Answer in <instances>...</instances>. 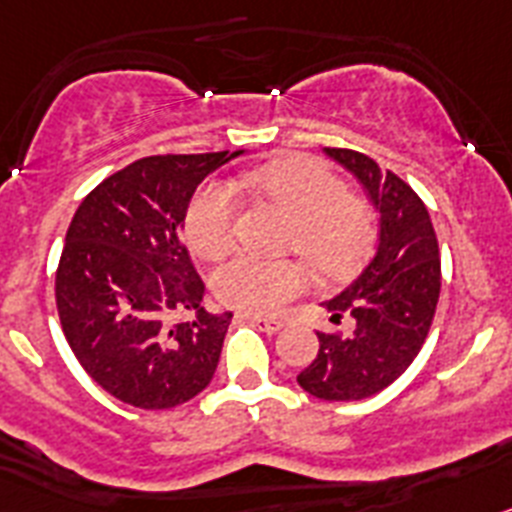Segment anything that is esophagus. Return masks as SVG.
Listing matches in <instances>:
<instances>
[{
    "mask_svg": "<svg viewBox=\"0 0 512 512\" xmlns=\"http://www.w3.org/2000/svg\"><path fill=\"white\" fill-rule=\"evenodd\" d=\"M245 319L252 321V324H255L260 331H265V334H278V331L285 326L280 319H265V316H255V313H245Z\"/></svg>",
    "mask_w": 512,
    "mask_h": 512,
    "instance_id": "obj_1",
    "label": "esophagus"
}]
</instances>
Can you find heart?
Masks as SVG:
<instances>
[{"mask_svg":"<svg viewBox=\"0 0 512 512\" xmlns=\"http://www.w3.org/2000/svg\"><path fill=\"white\" fill-rule=\"evenodd\" d=\"M270 204L290 216L285 234L319 273L344 275L365 260L375 242V216L362 199L344 191L334 170L308 155H288L245 178ZM237 193L227 181L196 191L186 211L188 245L201 257H219L234 237ZM216 298L245 313H275L303 288L296 260H270L239 252L211 278Z\"/></svg>","mask_w":512,"mask_h":512,"instance_id":"1","label":"heart"}]
</instances>
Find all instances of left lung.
<instances>
[{"instance_id": "left-lung-1", "label": "left lung", "mask_w": 512, "mask_h": 512, "mask_svg": "<svg viewBox=\"0 0 512 512\" xmlns=\"http://www.w3.org/2000/svg\"><path fill=\"white\" fill-rule=\"evenodd\" d=\"M365 188L380 216L377 252L365 270L321 306L339 321L354 319L349 336L319 334V354L298 385L321 400H362L398 380L426 342L441 290L434 224L418 193L372 158L324 147Z\"/></svg>"}]
</instances>
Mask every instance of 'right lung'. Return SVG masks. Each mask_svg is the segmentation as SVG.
<instances>
[{
	"instance_id": "obj_1",
	"label": "right lung",
	"mask_w": 512,
	"mask_h": 512,
	"mask_svg": "<svg viewBox=\"0 0 512 512\" xmlns=\"http://www.w3.org/2000/svg\"><path fill=\"white\" fill-rule=\"evenodd\" d=\"M150 155L81 201L55 275L63 334L91 380L122 403L163 411L214 377L232 313H206L183 245L193 193L245 155ZM181 312H193L176 322Z\"/></svg>"
}]
</instances>
